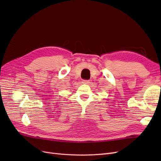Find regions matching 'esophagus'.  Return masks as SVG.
<instances>
[{"instance_id":"obj_1","label":"esophagus","mask_w":161,"mask_h":161,"mask_svg":"<svg viewBox=\"0 0 161 161\" xmlns=\"http://www.w3.org/2000/svg\"><path fill=\"white\" fill-rule=\"evenodd\" d=\"M89 82H90L89 80H82V83H84V84H89Z\"/></svg>"}]
</instances>
